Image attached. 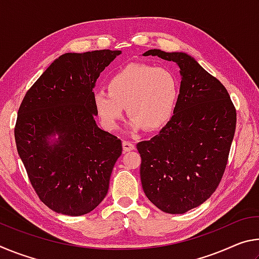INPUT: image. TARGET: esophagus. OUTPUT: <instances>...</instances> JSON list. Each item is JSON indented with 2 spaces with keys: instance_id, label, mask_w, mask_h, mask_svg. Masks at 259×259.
Here are the masks:
<instances>
[{
  "instance_id": "esophagus-1",
  "label": "esophagus",
  "mask_w": 259,
  "mask_h": 259,
  "mask_svg": "<svg viewBox=\"0 0 259 259\" xmlns=\"http://www.w3.org/2000/svg\"><path fill=\"white\" fill-rule=\"evenodd\" d=\"M122 147H123L124 152H130L135 150V145L131 142H129V140H124V142L122 143Z\"/></svg>"
}]
</instances>
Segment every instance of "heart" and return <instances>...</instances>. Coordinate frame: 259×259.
Returning a JSON list of instances; mask_svg holds the SVG:
<instances>
[{
	"label": "heart",
	"instance_id": "obj_1",
	"mask_svg": "<svg viewBox=\"0 0 259 259\" xmlns=\"http://www.w3.org/2000/svg\"><path fill=\"white\" fill-rule=\"evenodd\" d=\"M178 95L179 80L172 69L136 64L116 73L108 82V91H96L94 105L105 129L119 126L125 107L131 130L153 131L172 116Z\"/></svg>",
	"mask_w": 259,
	"mask_h": 259
}]
</instances>
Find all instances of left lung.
Returning <instances> with one entry per match:
<instances>
[{
  "label": "left lung",
  "instance_id": "obj_1",
  "mask_svg": "<svg viewBox=\"0 0 259 259\" xmlns=\"http://www.w3.org/2000/svg\"><path fill=\"white\" fill-rule=\"evenodd\" d=\"M174 61L181 89L174 115L151 140L137 144L140 179L151 202L166 213L199 207L221 183L236 124L225 87L185 52L146 51Z\"/></svg>",
  "mask_w": 259,
  "mask_h": 259
}]
</instances>
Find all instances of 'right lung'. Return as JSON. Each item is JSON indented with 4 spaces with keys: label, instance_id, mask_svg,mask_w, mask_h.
Instances as JSON below:
<instances>
[{
    "label": "right lung",
    "instance_id": "obj_1",
    "mask_svg": "<svg viewBox=\"0 0 259 259\" xmlns=\"http://www.w3.org/2000/svg\"><path fill=\"white\" fill-rule=\"evenodd\" d=\"M120 50L67 52L25 95L17 116V151L38 198L51 210L82 216L106 196L122 143L99 128L95 83Z\"/></svg>",
    "mask_w": 259,
    "mask_h": 259
}]
</instances>
